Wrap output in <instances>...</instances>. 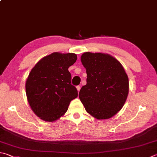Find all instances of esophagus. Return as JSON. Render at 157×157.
<instances>
[{
	"instance_id": "1",
	"label": "esophagus",
	"mask_w": 157,
	"mask_h": 157,
	"mask_svg": "<svg viewBox=\"0 0 157 157\" xmlns=\"http://www.w3.org/2000/svg\"><path fill=\"white\" fill-rule=\"evenodd\" d=\"M80 86H76V89H77V90H78V92H79V90H80Z\"/></svg>"
}]
</instances>
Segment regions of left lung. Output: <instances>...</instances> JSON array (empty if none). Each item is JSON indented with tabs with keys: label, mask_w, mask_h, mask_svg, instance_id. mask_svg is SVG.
Instances as JSON below:
<instances>
[{
	"label": "left lung",
	"mask_w": 157,
	"mask_h": 157,
	"mask_svg": "<svg viewBox=\"0 0 157 157\" xmlns=\"http://www.w3.org/2000/svg\"><path fill=\"white\" fill-rule=\"evenodd\" d=\"M81 62L87 79L79 98L86 111L98 120L112 118L122 108L128 97L129 83L124 67L110 54L99 52H84Z\"/></svg>",
	"instance_id": "8db88e82"
}]
</instances>
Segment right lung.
<instances>
[{"mask_svg": "<svg viewBox=\"0 0 157 157\" xmlns=\"http://www.w3.org/2000/svg\"><path fill=\"white\" fill-rule=\"evenodd\" d=\"M76 60L75 54L54 52L42 58L30 71L25 85L27 100L33 112L43 121L59 119L78 97L68 70Z\"/></svg>", "mask_w": 157, "mask_h": 157, "instance_id": "right-lung-1", "label": "right lung"}]
</instances>
